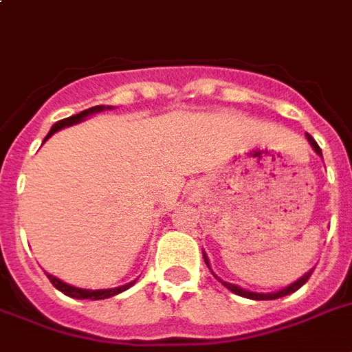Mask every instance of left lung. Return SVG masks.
Masks as SVG:
<instances>
[{
	"label": "left lung",
	"mask_w": 352,
	"mask_h": 352,
	"mask_svg": "<svg viewBox=\"0 0 352 352\" xmlns=\"http://www.w3.org/2000/svg\"><path fill=\"white\" fill-rule=\"evenodd\" d=\"M307 138H309V142H311V146H312V148H314V151H316L318 155H322V149H320L318 142H316V140H314V138L311 137V135H309V133H307ZM204 261H206V267L210 268L208 259H206V256H204ZM212 274H214V272H212ZM311 274H312V270H311V272H307L305 276H301V278L298 279V281H294V283H292V285H289L287 289L279 290V292H274V294H257V292H248V290H245V289H239L237 285H232V283H226V281H221V279L217 278L215 274H214V276H215V279H219L221 283L225 285L226 289L232 290V292H234V294H237V296H243V298H248V300H278V298L289 296V294H292V292H296V290H298V289H301V287H303V285H305L307 281H309V278H311Z\"/></svg>",
	"instance_id": "8db88e82"
}]
</instances>
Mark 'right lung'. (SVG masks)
I'll list each match as a JSON object with an SVG mask.
<instances>
[{
	"label": "right lung",
	"instance_id": "right-lung-1",
	"mask_svg": "<svg viewBox=\"0 0 352 352\" xmlns=\"http://www.w3.org/2000/svg\"><path fill=\"white\" fill-rule=\"evenodd\" d=\"M102 109H104V106L89 107V109H85V111L78 113V115H73V117L63 118V120L56 122V124L51 127V131H49V135L45 137V140L49 137H52V135H54L56 131H60L62 127L73 126V124H76V122L84 120L87 115L98 113V111H102ZM45 140H43V142H45ZM47 278H49V281H51V283L54 285V287H56L60 292H63L65 296H71V298H76V300H106V298H111V296H115V294H120V292L127 290L133 283H135V281H131V283L122 285V287H117V289H107V290H84V289H76V287H71V285L63 283V281H60V279L54 278V276H51V274H47Z\"/></svg>",
	"mask_w": 352,
	"mask_h": 352
}]
</instances>
